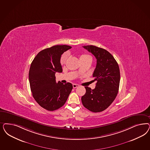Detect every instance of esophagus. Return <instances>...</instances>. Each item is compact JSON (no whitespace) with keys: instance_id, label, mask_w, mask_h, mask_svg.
Instances as JSON below:
<instances>
[{"instance_id":"34e87169","label":"esophagus","mask_w":150,"mask_h":150,"mask_svg":"<svg viewBox=\"0 0 150 150\" xmlns=\"http://www.w3.org/2000/svg\"><path fill=\"white\" fill-rule=\"evenodd\" d=\"M79 86L78 85V84H73V88H77V87H78Z\"/></svg>"}]
</instances>
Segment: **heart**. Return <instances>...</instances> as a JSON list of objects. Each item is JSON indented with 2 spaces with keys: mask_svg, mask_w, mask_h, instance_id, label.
<instances>
[{
  "mask_svg": "<svg viewBox=\"0 0 150 150\" xmlns=\"http://www.w3.org/2000/svg\"><path fill=\"white\" fill-rule=\"evenodd\" d=\"M68 58V54L67 53H65L63 54L62 56L61 60H60V62L62 64H65ZM92 59L91 56L87 54H82L81 56H80V59Z\"/></svg>",
  "mask_w": 150,
  "mask_h": 150,
  "instance_id": "obj_1",
  "label": "heart"
}]
</instances>
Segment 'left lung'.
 <instances>
[{
  "label": "left lung",
  "instance_id": "1",
  "mask_svg": "<svg viewBox=\"0 0 150 150\" xmlns=\"http://www.w3.org/2000/svg\"><path fill=\"white\" fill-rule=\"evenodd\" d=\"M96 57V67L93 74L97 81L94 89L85 87L86 94L82 97L83 105L89 110L98 112L105 110L117 94L120 74L119 65L114 57L106 50L93 45L83 46Z\"/></svg>",
  "mask_w": 150,
  "mask_h": 150
}]
</instances>
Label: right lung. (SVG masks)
<instances>
[{"instance_id": "right-lung-1", "label": "right lung", "mask_w": 150, "mask_h": 150, "mask_svg": "<svg viewBox=\"0 0 150 150\" xmlns=\"http://www.w3.org/2000/svg\"><path fill=\"white\" fill-rule=\"evenodd\" d=\"M72 48L67 45H56L41 51L35 56L29 70L31 91L39 105L48 111L63 106L73 89L71 83L56 82L55 73H61V55Z\"/></svg>"}]
</instances>
